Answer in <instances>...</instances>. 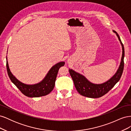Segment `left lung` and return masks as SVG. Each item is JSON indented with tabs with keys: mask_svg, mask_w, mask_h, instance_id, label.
I'll list each match as a JSON object with an SVG mask.
<instances>
[{
	"mask_svg": "<svg viewBox=\"0 0 131 131\" xmlns=\"http://www.w3.org/2000/svg\"><path fill=\"white\" fill-rule=\"evenodd\" d=\"M116 34L118 40L120 41L122 47V54L120 65L118 67L116 73L109 80L101 84H94L90 82L84 76L75 72L73 69H69L71 77L74 81L75 88L78 92L83 96L89 98H100L108 93L116 83L120 80L123 73L124 67L125 50L123 43L121 42L119 35L115 31L113 30Z\"/></svg>",
	"mask_w": 131,
	"mask_h": 131,
	"instance_id": "8db88e82",
	"label": "left lung"
}]
</instances>
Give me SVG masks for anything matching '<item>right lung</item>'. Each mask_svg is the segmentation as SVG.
Here are the masks:
<instances>
[{"label":"right lung","instance_id":"add662e5","mask_svg":"<svg viewBox=\"0 0 131 131\" xmlns=\"http://www.w3.org/2000/svg\"><path fill=\"white\" fill-rule=\"evenodd\" d=\"M64 62L57 63L50 69L45 78L40 82L34 85L25 84L18 80L10 72L7 61L6 69L11 81L23 94L28 97H39L46 96L53 90L58 70L61 67L64 66Z\"/></svg>","mask_w":131,"mask_h":131}]
</instances>
